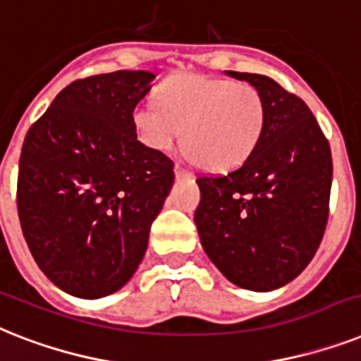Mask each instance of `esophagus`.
<instances>
[{
    "label": "esophagus",
    "mask_w": 361,
    "mask_h": 361,
    "mask_svg": "<svg viewBox=\"0 0 361 361\" xmlns=\"http://www.w3.org/2000/svg\"><path fill=\"white\" fill-rule=\"evenodd\" d=\"M174 174H176V178H192V172L185 171V169H181L180 165L174 166Z\"/></svg>",
    "instance_id": "obj_1"
}]
</instances>
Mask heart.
I'll list each match as a JSON object with an SVG mask.
<instances>
[{
  "label": "heart",
  "mask_w": 361,
  "mask_h": 361,
  "mask_svg": "<svg viewBox=\"0 0 361 361\" xmlns=\"http://www.w3.org/2000/svg\"><path fill=\"white\" fill-rule=\"evenodd\" d=\"M140 142L165 152L183 137V155L213 171H231L254 154L263 137L267 104L250 83L176 74L155 90V102L133 109Z\"/></svg>",
  "instance_id": "b5f03b06"
}]
</instances>
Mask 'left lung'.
Returning <instances> with one entry per match:
<instances>
[{
  "label": "left lung",
  "instance_id": "8db88e82",
  "mask_svg": "<svg viewBox=\"0 0 361 361\" xmlns=\"http://www.w3.org/2000/svg\"><path fill=\"white\" fill-rule=\"evenodd\" d=\"M262 92L263 137L226 176H200L195 211L202 247L239 287L272 291L297 278L323 241L332 154L310 107L259 74L231 72Z\"/></svg>",
  "mask_w": 361,
  "mask_h": 361
}]
</instances>
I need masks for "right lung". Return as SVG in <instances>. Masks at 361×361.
I'll return each mask as SVG.
<instances>
[{
  "label": "right lung",
  "instance_id": "right-lung-1",
  "mask_svg": "<svg viewBox=\"0 0 361 361\" xmlns=\"http://www.w3.org/2000/svg\"><path fill=\"white\" fill-rule=\"evenodd\" d=\"M154 78L118 70L78 79L23 140V237L40 271L74 297L102 298L126 286L174 183V163L137 139L131 118Z\"/></svg>",
  "mask_w": 361,
  "mask_h": 361
}]
</instances>
